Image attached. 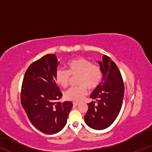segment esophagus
Instances as JSON below:
<instances>
[{
  "label": "esophagus",
  "mask_w": 152,
  "mask_h": 152,
  "mask_svg": "<svg viewBox=\"0 0 152 152\" xmlns=\"http://www.w3.org/2000/svg\"><path fill=\"white\" fill-rule=\"evenodd\" d=\"M73 104L74 105V106H77V105H78V104H79V102H73Z\"/></svg>",
  "instance_id": "obj_1"
}]
</instances>
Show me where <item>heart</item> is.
<instances>
[{
	"mask_svg": "<svg viewBox=\"0 0 152 152\" xmlns=\"http://www.w3.org/2000/svg\"><path fill=\"white\" fill-rule=\"evenodd\" d=\"M68 71L58 68L56 72V80L59 85L66 87L70 82V75L78 76V86L72 87L64 93L67 100L81 101L87 94V88L94 89L99 86L102 79V72L99 66L93 65L91 61L84 58H78L67 64Z\"/></svg>",
	"mask_w": 152,
	"mask_h": 152,
	"instance_id": "heart-1",
	"label": "heart"
}]
</instances>
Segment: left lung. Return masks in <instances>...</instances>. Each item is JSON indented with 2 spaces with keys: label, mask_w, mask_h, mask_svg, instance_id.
<instances>
[{
  "label": "left lung",
  "mask_w": 152,
  "mask_h": 152,
  "mask_svg": "<svg viewBox=\"0 0 152 152\" xmlns=\"http://www.w3.org/2000/svg\"><path fill=\"white\" fill-rule=\"evenodd\" d=\"M97 61L102 74V82L90 96L94 101L88 104L84 121L93 129L102 130L117 119L122 107L125 88L119 68L111 59L104 55L102 61Z\"/></svg>",
  "instance_id": "obj_1"
}]
</instances>
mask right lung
I'll return each mask as SVG.
<instances>
[{"label": "right lung", "instance_id": "1", "mask_svg": "<svg viewBox=\"0 0 152 152\" xmlns=\"http://www.w3.org/2000/svg\"><path fill=\"white\" fill-rule=\"evenodd\" d=\"M60 64L54 54H47L29 66L23 81L20 100L31 123L46 134H54L65 127L71 101L56 102L62 96L55 75Z\"/></svg>", "mask_w": 152, "mask_h": 152}]
</instances>
